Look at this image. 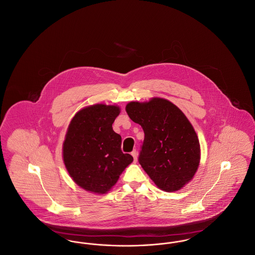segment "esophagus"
I'll use <instances>...</instances> for the list:
<instances>
[{"instance_id": "34e87169", "label": "esophagus", "mask_w": 255, "mask_h": 255, "mask_svg": "<svg viewBox=\"0 0 255 255\" xmlns=\"http://www.w3.org/2000/svg\"><path fill=\"white\" fill-rule=\"evenodd\" d=\"M131 155L133 156V161L136 162V161H137V151H136V150H133V152L131 153Z\"/></svg>"}]
</instances>
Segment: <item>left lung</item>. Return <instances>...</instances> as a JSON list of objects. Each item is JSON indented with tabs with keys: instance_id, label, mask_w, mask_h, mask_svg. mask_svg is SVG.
Segmentation results:
<instances>
[{
	"instance_id": "obj_1",
	"label": "left lung",
	"mask_w": 255,
	"mask_h": 255,
	"mask_svg": "<svg viewBox=\"0 0 255 255\" xmlns=\"http://www.w3.org/2000/svg\"><path fill=\"white\" fill-rule=\"evenodd\" d=\"M126 112L144 132L138 157L141 167L161 190H180L200 163L199 138L191 123L176 105L158 97L130 102Z\"/></svg>"
}]
</instances>
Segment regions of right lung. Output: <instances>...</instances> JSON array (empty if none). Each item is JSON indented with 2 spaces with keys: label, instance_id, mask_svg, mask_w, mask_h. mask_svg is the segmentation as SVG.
I'll use <instances>...</instances> for the list:
<instances>
[{
  "label": "right lung",
  "instance_id": "1",
  "mask_svg": "<svg viewBox=\"0 0 255 255\" xmlns=\"http://www.w3.org/2000/svg\"><path fill=\"white\" fill-rule=\"evenodd\" d=\"M119 106L96 104L75 114L63 143L65 166L87 191L105 194L132 161L122 151V136L113 130Z\"/></svg>",
  "mask_w": 255,
  "mask_h": 255
}]
</instances>
